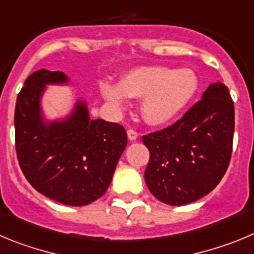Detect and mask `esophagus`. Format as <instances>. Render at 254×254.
<instances>
[{"label":"esophagus","mask_w":254,"mask_h":254,"mask_svg":"<svg viewBox=\"0 0 254 254\" xmlns=\"http://www.w3.org/2000/svg\"><path fill=\"white\" fill-rule=\"evenodd\" d=\"M127 138H129V140H136L138 139V132L135 131V130H132V129H129L127 130Z\"/></svg>","instance_id":"esophagus-1"}]
</instances>
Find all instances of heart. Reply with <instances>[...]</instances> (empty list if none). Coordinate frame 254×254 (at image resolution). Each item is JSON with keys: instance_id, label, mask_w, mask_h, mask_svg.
Wrapping results in <instances>:
<instances>
[{"instance_id": "heart-1", "label": "heart", "mask_w": 254, "mask_h": 254, "mask_svg": "<svg viewBox=\"0 0 254 254\" xmlns=\"http://www.w3.org/2000/svg\"><path fill=\"white\" fill-rule=\"evenodd\" d=\"M198 88V78L189 68L147 65L127 72L120 83L105 82L101 92L106 101L119 111L127 105V97L141 99L140 110L144 120L159 127L175 120L193 99Z\"/></svg>"}]
</instances>
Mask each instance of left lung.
<instances>
[{
	"mask_svg": "<svg viewBox=\"0 0 254 254\" xmlns=\"http://www.w3.org/2000/svg\"><path fill=\"white\" fill-rule=\"evenodd\" d=\"M234 102L221 82L211 83L178 122L143 136L149 149L144 178L153 196L181 206L218 186L232 157Z\"/></svg>",
	"mask_w": 254,
	"mask_h": 254,
	"instance_id": "obj_1",
	"label": "left lung"
}]
</instances>
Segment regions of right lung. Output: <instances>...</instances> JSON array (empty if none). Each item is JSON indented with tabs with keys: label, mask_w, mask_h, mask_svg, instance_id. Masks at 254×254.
<instances>
[{
	"label": "right lung",
	"mask_w": 254,
	"mask_h": 254,
	"mask_svg": "<svg viewBox=\"0 0 254 254\" xmlns=\"http://www.w3.org/2000/svg\"><path fill=\"white\" fill-rule=\"evenodd\" d=\"M65 83L68 77L59 70L27 77L16 100V154L36 191L63 205L84 206L109 189L127 136L118 123L92 120L83 101L63 120L45 122L40 100L47 84Z\"/></svg>",
	"instance_id": "obj_1"
}]
</instances>
